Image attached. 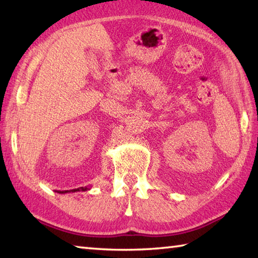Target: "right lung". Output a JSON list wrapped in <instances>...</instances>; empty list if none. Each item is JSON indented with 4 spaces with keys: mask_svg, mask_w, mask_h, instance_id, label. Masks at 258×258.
I'll return each instance as SVG.
<instances>
[{
    "mask_svg": "<svg viewBox=\"0 0 258 258\" xmlns=\"http://www.w3.org/2000/svg\"><path fill=\"white\" fill-rule=\"evenodd\" d=\"M86 190H90L89 186H82V187H78V189H73V190H67V191H62L60 192V194H67V192H77V191H86Z\"/></svg>",
    "mask_w": 258,
    "mask_h": 258,
    "instance_id": "obj_1",
    "label": "right lung"
}]
</instances>
